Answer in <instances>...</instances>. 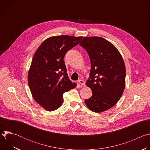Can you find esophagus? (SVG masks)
Returning <instances> with one entry per match:
<instances>
[{"mask_svg": "<svg viewBox=\"0 0 150 150\" xmlns=\"http://www.w3.org/2000/svg\"><path fill=\"white\" fill-rule=\"evenodd\" d=\"M78 82L81 84V85H82H82H85V81L82 80V79H79L78 80Z\"/></svg>", "mask_w": 150, "mask_h": 150, "instance_id": "34e87169", "label": "esophagus"}]
</instances>
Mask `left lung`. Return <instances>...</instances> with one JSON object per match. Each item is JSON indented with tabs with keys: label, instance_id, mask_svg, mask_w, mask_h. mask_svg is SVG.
<instances>
[{
	"label": "left lung",
	"instance_id": "8db88e82",
	"mask_svg": "<svg viewBox=\"0 0 150 150\" xmlns=\"http://www.w3.org/2000/svg\"><path fill=\"white\" fill-rule=\"evenodd\" d=\"M79 45L88 54L91 67L86 85L91 89L92 96L85 103L94 112L109 110L119 100L125 87L123 58L111 42L102 37H84Z\"/></svg>",
	"mask_w": 150,
	"mask_h": 150
}]
</instances>
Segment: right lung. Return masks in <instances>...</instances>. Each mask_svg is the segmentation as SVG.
<instances>
[{
  "instance_id": "right-lung-1",
  "label": "right lung",
  "mask_w": 150,
  "mask_h": 150,
  "mask_svg": "<svg viewBox=\"0 0 150 150\" xmlns=\"http://www.w3.org/2000/svg\"><path fill=\"white\" fill-rule=\"evenodd\" d=\"M82 37H50L36 50L28 72V85L35 101L48 111L60 108L64 93L75 88L64 62L66 53L79 44Z\"/></svg>"
}]
</instances>
